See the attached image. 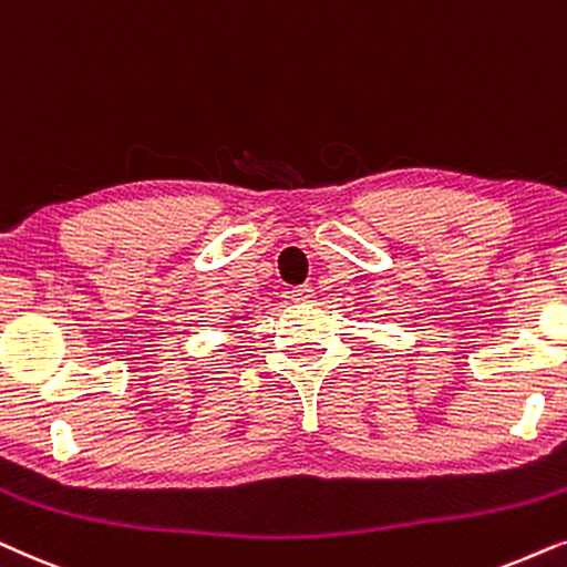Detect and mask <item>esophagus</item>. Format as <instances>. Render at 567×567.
Listing matches in <instances>:
<instances>
[{
	"instance_id": "34e87169",
	"label": "esophagus",
	"mask_w": 567,
	"mask_h": 567,
	"mask_svg": "<svg viewBox=\"0 0 567 567\" xmlns=\"http://www.w3.org/2000/svg\"><path fill=\"white\" fill-rule=\"evenodd\" d=\"M290 298L296 300V303H311V300L316 298V292L311 285H296V288L290 290Z\"/></svg>"
}]
</instances>
